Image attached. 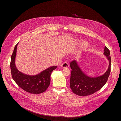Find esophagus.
I'll list each match as a JSON object with an SVG mask.
<instances>
[{
  "label": "esophagus",
  "mask_w": 121,
  "mask_h": 121,
  "mask_svg": "<svg viewBox=\"0 0 121 121\" xmlns=\"http://www.w3.org/2000/svg\"><path fill=\"white\" fill-rule=\"evenodd\" d=\"M61 67L63 68H67L69 67V64L67 62H64L61 64Z\"/></svg>",
  "instance_id": "obj_1"
}]
</instances>
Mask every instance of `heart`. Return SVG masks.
<instances>
[{"instance_id":"obj_1","label":"heart","mask_w":121,"mask_h":121,"mask_svg":"<svg viewBox=\"0 0 121 121\" xmlns=\"http://www.w3.org/2000/svg\"><path fill=\"white\" fill-rule=\"evenodd\" d=\"M80 45L82 47H86L87 46V44L86 42H82L81 43Z\"/></svg>"}]
</instances>
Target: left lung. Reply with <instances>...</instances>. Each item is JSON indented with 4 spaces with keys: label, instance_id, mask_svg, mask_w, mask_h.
<instances>
[{
    "label": "left lung",
    "instance_id": "8db88e82",
    "mask_svg": "<svg viewBox=\"0 0 121 121\" xmlns=\"http://www.w3.org/2000/svg\"><path fill=\"white\" fill-rule=\"evenodd\" d=\"M104 54L109 61V66L104 74L92 78L86 75L73 60L70 63L72 69L70 86L73 92L77 95L86 96L93 94L101 89L107 82L111 72V57L109 50L106 46L104 48Z\"/></svg>",
    "mask_w": 121,
    "mask_h": 121
}]
</instances>
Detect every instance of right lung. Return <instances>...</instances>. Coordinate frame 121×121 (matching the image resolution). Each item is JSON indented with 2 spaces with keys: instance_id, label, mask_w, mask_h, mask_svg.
<instances>
[{
  "instance_id": "obj_1",
  "label": "right lung",
  "mask_w": 121,
  "mask_h": 121,
  "mask_svg": "<svg viewBox=\"0 0 121 121\" xmlns=\"http://www.w3.org/2000/svg\"><path fill=\"white\" fill-rule=\"evenodd\" d=\"M18 43L15 45L11 58L10 68L12 76L17 85L27 92L32 94H39L45 92L49 86L50 76L57 66H52L35 75H28L17 70L15 60Z\"/></svg>"
}]
</instances>
